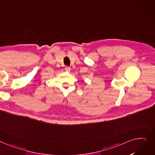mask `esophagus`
Listing matches in <instances>:
<instances>
[{
    "mask_svg": "<svg viewBox=\"0 0 155 155\" xmlns=\"http://www.w3.org/2000/svg\"><path fill=\"white\" fill-rule=\"evenodd\" d=\"M65 70L66 71H68L69 72L70 71V67H68V66H66L65 68Z\"/></svg>",
    "mask_w": 155,
    "mask_h": 155,
    "instance_id": "esophagus-1",
    "label": "esophagus"
}]
</instances>
